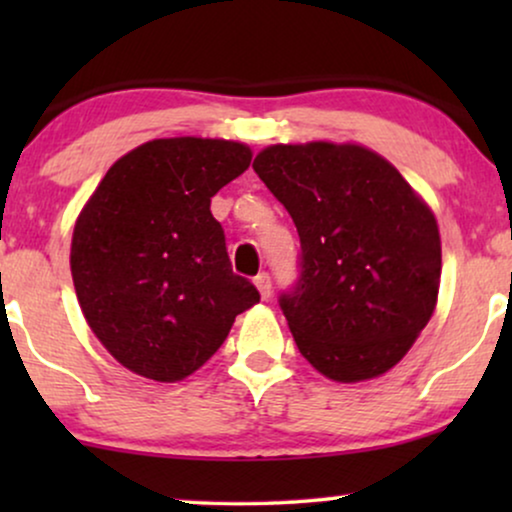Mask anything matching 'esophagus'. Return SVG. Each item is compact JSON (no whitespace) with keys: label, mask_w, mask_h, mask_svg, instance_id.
<instances>
[{"label":"esophagus","mask_w":512,"mask_h":512,"mask_svg":"<svg viewBox=\"0 0 512 512\" xmlns=\"http://www.w3.org/2000/svg\"><path fill=\"white\" fill-rule=\"evenodd\" d=\"M254 284H256V289L261 291V298L268 300L270 293H272V282H270L268 272H261V275H258V277L254 279Z\"/></svg>","instance_id":"34e87169"}]
</instances>
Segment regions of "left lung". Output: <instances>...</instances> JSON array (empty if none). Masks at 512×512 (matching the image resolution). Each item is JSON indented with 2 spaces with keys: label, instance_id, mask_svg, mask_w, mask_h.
Wrapping results in <instances>:
<instances>
[{
  "label": "left lung",
  "instance_id": "left-lung-1",
  "mask_svg": "<svg viewBox=\"0 0 512 512\" xmlns=\"http://www.w3.org/2000/svg\"><path fill=\"white\" fill-rule=\"evenodd\" d=\"M254 170L298 228L300 277L279 307L300 354L335 382L387 373L436 310L440 233L429 205L359 144H275Z\"/></svg>",
  "mask_w": 512,
  "mask_h": 512
}]
</instances>
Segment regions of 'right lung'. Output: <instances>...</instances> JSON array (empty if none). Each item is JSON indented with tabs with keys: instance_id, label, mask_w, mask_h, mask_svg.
Wrapping results in <instances>:
<instances>
[{
	"instance_id": "right-lung-1",
	"label": "right lung",
	"mask_w": 512,
	"mask_h": 512,
	"mask_svg": "<svg viewBox=\"0 0 512 512\" xmlns=\"http://www.w3.org/2000/svg\"><path fill=\"white\" fill-rule=\"evenodd\" d=\"M251 149L172 137L118 158L81 209L72 279L90 331L132 373L179 382L214 356L256 286L230 268L212 198Z\"/></svg>"
}]
</instances>
